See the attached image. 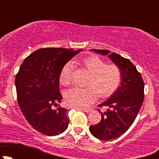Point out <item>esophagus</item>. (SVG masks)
Returning <instances> with one entry per match:
<instances>
[{
    "mask_svg": "<svg viewBox=\"0 0 159 159\" xmlns=\"http://www.w3.org/2000/svg\"><path fill=\"white\" fill-rule=\"evenodd\" d=\"M77 110H81V111H83L84 112H87V113H89V112H91L92 109H86V108H76Z\"/></svg>",
    "mask_w": 159,
    "mask_h": 159,
    "instance_id": "obj_1",
    "label": "esophagus"
}]
</instances>
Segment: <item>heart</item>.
Instances as JSON below:
<instances>
[{"label":"heart","instance_id":"heart-1","mask_svg":"<svg viewBox=\"0 0 159 159\" xmlns=\"http://www.w3.org/2000/svg\"><path fill=\"white\" fill-rule=\"evenodd\" d=\"M79 63L91 74L88 81L89 87L84 89L73 88L65 93V101L69 106L74 108H88L92 105L99 95L107 98L111 95L119 86L121 81V72L115 65H106L98 56L84 57ZM73 64L68 62L62 68L60 73L61 84L68 85L70 83V74Z\"/></svg>","mask_w":159,"mask_h":159}]
</instances>
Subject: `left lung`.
I'll list each match as a JSON object with an SVG mask.
<instances>
[{
	"mask_svg": "<svg viewBox=\"0 0 159 159\" xmlns=\"http://www.w3.org/2000/svg\"><path fill=\"white\" fill-rule=\"evenodd\" d=\"M91 51L108 58L118 67L121 72V81L116 91L99 107L108 109L101 112L102 120L90 126V132L96 139L104 141L115 139L131 127L142 107L144 100V81L135 66L127 58L107 50ZM100 111V110H98Z\"/></svg>",
	"mask_w": 159,
	"mask_h": 159,
	"instance_id": "obj_1",
	"label": "left lung"
}]
</instances>
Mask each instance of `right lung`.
Wrapping results in <instances>:
<instances>
[{
  "label": "right lung",
  "instance_id": "right-lung-1",
  "mask_svg": "<svg viewBox=\"0 0 159 159\" xmlns=\"http://www.w3.org/2000/svg\"><path fill=\"white\" fill-rule=\"evenodd\" d=\"M41 48L27 57L16 75L17 102L28 123L45 135H57L69 122L66 108H53L62 99L59 78L62 68L82 49Z\"/></svg>",
  "mask_w": 159,
  "mask_h": 159
}]
</instances>
